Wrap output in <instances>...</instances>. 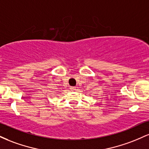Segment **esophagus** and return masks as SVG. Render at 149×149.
Wrapping results in <instances>:
<instances>
[{
	"label": "esophagus",
	"instance_id": "1",
	"mask_svg": "<svg viewBox=\"0 0 149 149\" xmlns=\"http://www.w3.org/2000/svg\"><path fill=\"white\" fill-rule=\"evenodd\" d=\"M70 89H71V90H72V91H73V90H76V87H71V88H70Z\"/></svg>",
	"mask_w": 149,
	"mask_h": 149
}]
</instances>
